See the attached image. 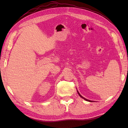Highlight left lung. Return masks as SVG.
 I'll return each mask as SVG.
<instances>
[{
  "label": "left lung",
  "mask_w": 128,
  "mask_h": 128,
  "mask_svg": "<svg viewBox=\"0 0 128 128\" xmlns=\"http://www.w3.org/2000/svg\"><path fill=\"white\" fill-rule=\"evenodd\" d=\"M77 92H78V94H79V96H80V97L81 98H83V99H84V100H86V101H88V102H92V101H91V100H88V99H86V98H84L83 97V96H81L80 94V93L78 92V91H77Z\"/></svg>",
  "instance_id": "8db88e82"
}]
</instances>
